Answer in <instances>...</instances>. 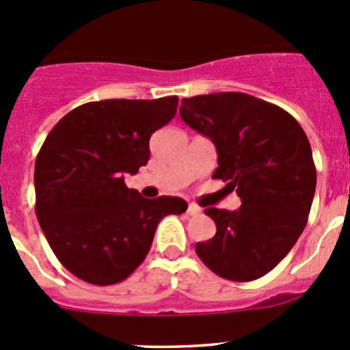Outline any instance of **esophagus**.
Here are the masks:
<instances>
[{"instance_id": "obj_1", "label": "esophagus", "mask_w": 350, "mask_h": 350, "mask_svg": "<svg viewBox=\"0 0 350 350\" xmlns=\"http://www.w3.org/2000/svg\"><path fill=\"white\" fill-rule=\"evenodd\" d=\"M200 211H201V210H200V208L196 206V204L189 203V204H188V210H186V213H188L189 217H195V215L200 213Z\"/></svg>"}]
</instances>
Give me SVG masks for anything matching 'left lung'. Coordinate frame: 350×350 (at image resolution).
I'll use <instances>...</instances> for the list:
<instances>
[{"label":"left lung","mask_w":350,"mask_h":350,"mask_svg":"<svg viewBox=\"0 0 350 350\" xmlns=\"http://www.w3.org/2000/svg\"><path fill=\"white\" fill-rule=\"evenodd\" d=\"M179 113L186 125L210 137L218 154L213 178L242 200L235 211L204 210L217 234L196 243L198 257L225 280L262 278L308 221L317 186L308 137L283 108L245 93L185 98Z\"/></svg>","instance_id":"left-lung-1"}]
</instances>
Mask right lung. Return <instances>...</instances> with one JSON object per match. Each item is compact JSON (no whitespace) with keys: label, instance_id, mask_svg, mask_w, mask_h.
Listing matches in <instances>:
<instances>
[{"label":"right lung","instance_id":"add662e5","mask_svg":"<svg viewBox=\"0 0 350 350\" xmlns=\"http://www.w3.org/2000/svg\"><path fill=\"white\" fill-rule=\"evenodd\" d=\"M178 96L81 105L49 132L35 161V213L55 257L90 284L126 280L142 264L165 215L181 198L129 189L150 157V135L178 111Z\"/></svg>","mask_w":350,"mask_h":350}]
</instances>
